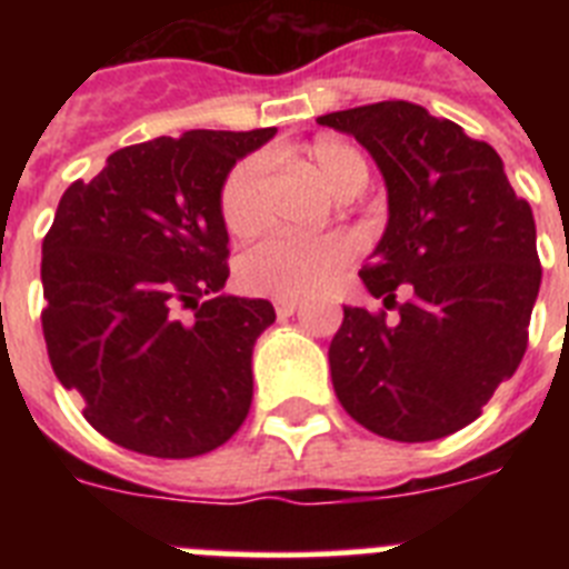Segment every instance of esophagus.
I'll use <instances>...</instances> for the list:
<instances>
[{
    "instance_id": "obj_1",
    "label": "esophagus",
    "mask_w": 569,
    "mask_h": 569,
    "mask_svg": "<svg viewBox=\"0 0 569 569\" xmlns=\"http://www.w3.org/2000/svg\"><path fill=\"white\" fill-rule=\"evenodd\" d=\"M299 305H301L299 299H276V301H273L276 313H279L281 319H284V316H293L296 310H299Z\"/></svg>"
}]
</instances>
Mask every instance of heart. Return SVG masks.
<instances>
[{"label":"heart","instance_id":"obj_1","mask_svg":"<svg viewBox=\"0 0 569 569\" xmlns=\"http://www.w3.org/2000/svg\"><path fill=\"white\" fill-rule=\"evenodd\" d=\"M301 162L308 164L321 184L333 196L347 188H365L367 162L353 144L339 139H316L301 150ZM222 222L233 236L259 233L264 224V162L244 159L230 170L222 188ZM356 244L347 236H270L239 259L241 288L276 299L313 296L333 284L336 276L353 259Z\"/></svg>","mask_w":569,"mask_h":569}]
</instances>
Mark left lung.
I'll list each match as a JSON object with an SVG mask.
<instances>
[{"label":"left lung","instance_id":"left-lung-1","mask_svg":"<svg viewBox=\"0 0 569 569\" xmlns=\"http://www.w3.org/2000/svg\"><path fill=\"white\" fill-rule=\"evenodd\" d=\"M373 156L387 224L361 270L399 319L345 305L330 341L341 407L376 436L433 441L479 419L527 350L539 299L536 219L501 156L413 102H376L316 119Z\"/></svg>","mask_w":569,"mask_h":569}]
</instances>
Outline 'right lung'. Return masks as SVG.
I'll return each instance as SVG.
<instances>
[{"instance_id": "add662e5", "label": "right lung", "mask_w": 569, "mask_h": 569, "mask_svg": "<svg viewBox=\"0 0 569 569\" xmlns=\"http://www.w3.org/2000/svg\"><path fill=\"white\" fill-rule=\"evenodd\" d=\"M273 136L188 130L130 144L59 199L42 241L50 365L124 450L193 459L248 416L253 347L276 310L219 296L230 276L222 188Z\"/></svg>"}]
</instances>
